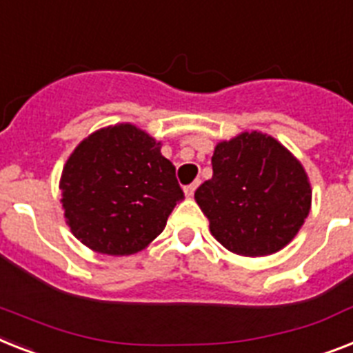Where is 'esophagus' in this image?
I'll return each mask as SVG.
<instances>
[{"mask_svg": "<svg viewBox=\"0 0 353 353\" xmlns=\"http://www.w3.org/2000/svg\"><path fill=\"white\" fill-rule=\"evenodd\" d=\"M197 186H199V181H196V183H192V185L185 186V196H186V197H192V196H194V192H196Z\"/></svg>", "mask_w": 353, "mask_h": 353, "instance_id": "1", "label": "esophagus"}]
</instances>
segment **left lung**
I'll return each mask as SVG.
<instances>
[{
  "label": "left lung",
  "instance_id": "obj_1",
  "mask_svg": "<svg viewBox=\"0 0 353 353\" xmlns=\"http://www.w3.org/2000/svg\"><path fill=\"white\" fill-rule=\"evenodd\" d=\"M212 170L194 197L226 250L270 256L297 236L312 206L310 179L276 137L252 130L219 141Z\"/></svg>",
  "mask_w": 353,
  "mask_h": 353
}]
</instances>
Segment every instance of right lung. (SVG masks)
Masks as SVG:
<instances>
[{
  "label": "right lung",
  "mask_w": 353,
  "mask_h": 353,
  "mask_svg": "<svg viewBox=\"0 0 353 353\" xmlns=\"http://www.w3.org/2000/svg\"><path fill=\"white\" fill-rule=\"evenodd\" d=\"M59 188L74 237L107 256H130L150 245L185 197L161 141L132 123L85 137L65 163Z\"/></svg>",
  "instance_id": "right-lung-1"
}]
</instances>
